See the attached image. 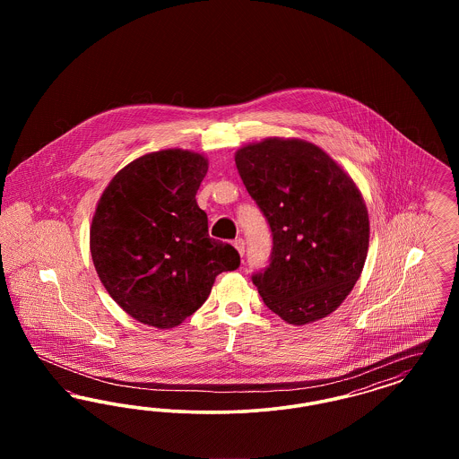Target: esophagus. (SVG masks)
<instances>
[{
  "mask_svg": "<svg viewBox=\"0 0 459 459\" xmlns=\"http://www.w3.org/2000/svg\"><path fill=\"white\" fill-rule=\"evenodd\" d=\"M232 246L238 249V253H239L240 256L244 255V240L236 239L234 242H232Z\"/></svg>",
  "mask_w": 459,
  "mask_h": 459,
  "instance_id": "1",
  "label": "esophagus"
}]
</instances>
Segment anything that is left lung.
Wrapping results in <instances>:
<instances>
[{"instance_id": "8db88e82", "label": "left lung", "mask_w": 459, "mask_h": 459, "mask_svg": "<svg viewBox=\"0 0 459 459\" xmlns=\"http://www.w3.org/2000/svg\"><path fill=\"white\" fill-rule=\"evenodd\" d=\"M236 165L273 236L270 264L253 275L263 303L290 325L325 318L368 255L370 220L356 182L322 148L294 137L249 143Z\"/></svg>"}]
</instances>
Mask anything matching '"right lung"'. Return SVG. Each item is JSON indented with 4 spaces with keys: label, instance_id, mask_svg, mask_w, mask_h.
I'll return each mask as SVG.
<instances>
[{
    "label": "right lung",
    "instance_id": "add662e5",
    "mask_svg": "<svg viewBox=\"0 0 459 459\" xmlns=\"http://www.w3.org/2000/svg\"><path fill=\"white\" fill-rule=\"evenodd\" d=\"M206 156L187 150L143 154L109 180L89 230L94 268L113 301L137 322L180 325L206 301L239 253L208 236L197 206Z\"/></svg>",
    "mask_w": 459,
    "mask_h": 459
}]
</instances>
